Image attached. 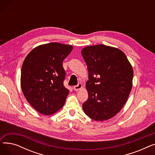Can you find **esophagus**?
Instances as JSON below:
<instances>
[{"label":"esophagus","mask_w":155,"mask_h":155,"mask_svg":"<svg viewBox=\"0 0 155 155\" xmlns=\"http://www.w3.org/2000/svg\"><path fill=\"white\" fill-rule=\"evenodd\" d=\"M82 84L78 83L77 85H75L74 87H73V89H74L75 91H78L80 88H82Z\"/></svg>","instance_id":"34e87169"}]
</instances>
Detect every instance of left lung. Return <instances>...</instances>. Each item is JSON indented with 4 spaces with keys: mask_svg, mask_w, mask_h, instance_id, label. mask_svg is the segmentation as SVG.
Wrapping results in <instances>:
<instances>
[{
    "mask_svg": "<svg viewBox=\"0 0 155 155\" xmlns=\"http://www.w3.org/2000/svg\"><path fill=\"white\" fill-rule=\"evenodd\" d=\"M82 55L88 71V99L82 104L85 114L95 120L116 116L127 102L133 86V70L117 48L99 45L84 48Z\"/></svg>",
    "mask_w": 155,
    "mask_h": 155,
    "instance_id": "obj_1",
    "label": "left lung"
}]
</instances>
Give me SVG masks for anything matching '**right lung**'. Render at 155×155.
<instances>
[{
    "instance_id": "1",
    "label": "right lung",
    "mask_w": 155,
    "mask_h": 155,
    "mask_svg": "<svg viewBox=\"0 0 155 155\" xmlns=\"http://www.w3.org/2000/svg\"><path fill=\"white\" fill-rule=\"evenodd\" d=\"M73 46L58 43L34 48L24 60L21 85L28 102L39 113L50 115L60 109L69 90L63 82L66 72L63 61Z\"/></svg>"
}]
</instances>
